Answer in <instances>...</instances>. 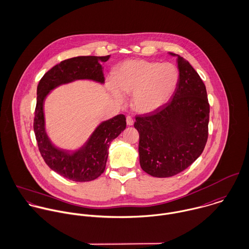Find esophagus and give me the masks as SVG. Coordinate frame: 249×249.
I'll return each mask as SVG.
<instances>
[{"label": "esophagus", "mask_w": 249, "mask_h": 249, "mask_svg": "<svg viewBox=\"0 0 249 249\" xmlns=\"http://www.w3.org/2000/svg\"><path fill=\"white\" fill-rule=\"evenodd\" d=\"M126 122H127V125H129V126H132L134 124V120H133V118L131 116H127L126 117Z\"/></svg>", "instance_id": "obj_1"}]
</instances>
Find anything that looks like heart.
<instances>
[{
	"mask_svg": "<svg viewBox=\"0 0 249 249\" xmlns=\"http://www.w3.org/2000/svg\"><path fill=\"white\" fill-rule=\"evenodd\" d=\"M178 72L171 63H156L144 60H128L114 72V82H109L113 97L123 102L124 95H132V107L140 113H149L172 96Z\"/></svg>",
	"mask_w": 249,
	"mask_h": 249,
	"instance_id": "heart-1",
	"label": "heart"
}]
</instances>
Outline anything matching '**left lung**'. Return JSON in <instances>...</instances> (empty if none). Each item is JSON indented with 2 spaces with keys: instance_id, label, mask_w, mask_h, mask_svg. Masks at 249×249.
I'll use <instances>...</instances> for the list:
<instances>
[{
  "instance_id": "1",
  "label": "left lung",
  "mask_w": 249,
  "mask_h": 249,
  "mask_svg": "<svg viewBox=\"0 0 249 249\" xmlns=\"http://www.w3.org/2000/svg\"><path fill=\"white\" fill-rule=\"evenodd\" d=\"M178 80L172 99L153 112L136 116L142 169L155 178H170L187 169L202 154L209 136L210 104L206 85L179 55Z\"/></svg>"
}]
</instances>
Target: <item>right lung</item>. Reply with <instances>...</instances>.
Wrapping results in <instances>:
<instances>
[{
  "mask_svg": "<svg viewBox=\"0 0 249 249\" xmlns=\"http://www.w3.org/2000/svg\"><path fill=\"white\" fill-rule=\"evenodd\" d=\"M109 57L78 56L64 60L45 72L37 85L34 132L38 150L51 170L72 181H91L104 173L109 144L125 130L126 117L118 114L103 121L79 149L64 150L56 147L46 134L43 101L54 88L74 80L89 79L103 84L105 76L102 64Z\"/></svg>",
  "mask_w": 249,
  "mask_h": 249,
  "instance_id": "right-lung-1",
  "label": "right lung"
}]
</instances>
